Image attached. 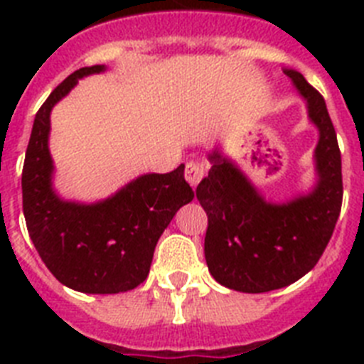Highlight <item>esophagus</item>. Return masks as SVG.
I'll return each mask as SVG.
<instances>
[{
    "label": "esophagus",
    "mask_w": 364,
    "mask_h": 364,
    "mask_svg": "<svg viewBox=\"0 0 364 364\" xmlns=\"http://www.w3.org/2000/svg\"><path fill=\"white\" fill-rule=\"evenodd\" d=\"M184 175H186V180H188L189 184H191V188L195 189L198 186V182L204 178L205 167L202 166V164H198V162H189L188 166H186Z\"/></svg>",
    "instance_id": "obj_1"
}]
</instances>
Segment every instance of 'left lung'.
Segmentation results:
<instances>
[{"label":"left lung","mask_w":364,"mask_h":364,"mask_svg":"<svg viewBox=\"0 0 364 364\" xmlns=\"http://www.w3.org/2000/svg\"><path fill=\"white\" fill-rule=\"evenodd\" d=\"M284 74L306 100L310 120L319 129L317 188L286 204L266 202L218 151L210 154L211 169L197 188L208 215V268L215 281L244 294L279 290L306 275L332 239L343 204L341 151L324 98L301 73L286 69Z\"/></svg>","instance_id":"obj_1"}]
</instances>
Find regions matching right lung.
<instances>
[{"mask_svg": "<svg viewBox=\"0 0 364 364\" xmlns=\"http://www.w3.org/2000/svg\"><path fill=\"white\" fill-rule=\"evenodd\" d=\"M104 69L92 65L74 70L45 100L34 118L21 173L23 215L32 244L58 281L83 294H120L146 281L160 235L195 197L180 164L166 175L138 176L98 204L58 198L50 184V111L80 78Z\"/></svg>", "mask_w": 364, "mask_h": 364, "instance_id": "obj_1", "label": "right lung"}]
</instances>
